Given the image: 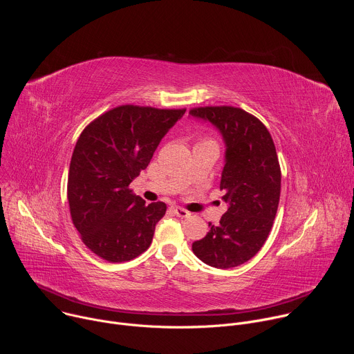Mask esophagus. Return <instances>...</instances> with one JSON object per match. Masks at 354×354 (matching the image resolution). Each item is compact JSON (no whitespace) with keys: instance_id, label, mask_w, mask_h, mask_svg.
<instances>
[{"instance_id":"obj_1","label":"esophagus","mask_w":354,"mask_h":354,"mask_svg":"<svg viewBox=\"0 0 354 354\" xmlns=\"http://www.w3.org/2000/svg\"><path fill=\"white\" fill-rule=\"evenodd\" d=\"M172 212H174V214H176L178 217H189V216H190V213H189L186 209L179 207V206H172Z\"/></svg>"}]
</instances>
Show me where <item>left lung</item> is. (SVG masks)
I'll return each instance as SVG.
<instances>
[{
  "label": "left lung",
  "instance_id": "1",
  "mask_svg": "<svg viewBox=\"0 0 354 354\" xmlns=\"http://www.w3.org/2000/svg\"><path fill=\"white\" fill-rule=\"evenodd\" d=\"M190 115L213 123L227 145L220 189L228 210L220 224H209L193 254L217 269L239 266L266 242L277 213L281 171L273 138L254 115L234 106L193 108Z\"/></svg>",
  "mask_w": 354,
  "mask_h": 354
}]
</instances>
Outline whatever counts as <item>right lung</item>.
I'll use <instances>...</instances> for the list:
<instances>
[{"label":"right lung","instance_id":"right-lung-1","mask_svg":"<svg viewBox=\"0 0 354 354\" xmlns=\"http://www.w3.org/2000/svg\"><path fill=\"white\" fill-rule=\"evenodd\" d=\"M185 112L122 105L82 130L71 157L67 198L81 241L99 258L127 262L149 248L167 205H145L130 183Z\"/></svg>","mask_w":354,"mask_h":354}]
</instances>
